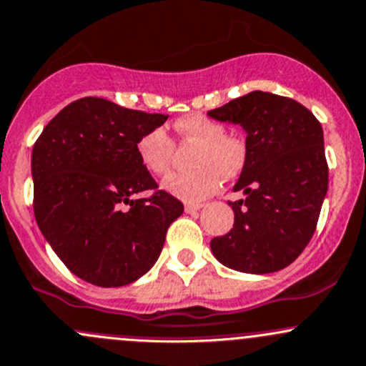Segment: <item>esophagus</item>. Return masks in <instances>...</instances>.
<instances>
[{"label": "esophagus", "mask_w": 366, "mask_h": 366, "mask_svg": "<svg viewBox=\"0 0 366 366\" xmlns=\"http://www.w3.org/2000/svg\"><path fill=\"white\" fill-rule=\"evenodd\" d=\"M200 209H202V204H184V211H187L188 214L197 213Z\"/></svg>", "instance_id": "34e87169"}]
</instances>
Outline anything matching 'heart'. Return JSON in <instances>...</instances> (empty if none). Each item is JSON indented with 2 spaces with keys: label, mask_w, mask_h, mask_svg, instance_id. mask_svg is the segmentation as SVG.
<instances>
[{
  "label": "heart",
  "mask_w": 366,
  "mask_h": 366,
  "mask_svg": "<svg viewBox=\"0 0 366 366\" xmlns=\"http://www.w3.org/2000/svg\"><path fill=\"white\" fill-rule=\"evenodd\" d=\"M174 131L182 141L197 143L192 157L195 169L169 174L162 182L167 194L184 202H199L213 195L222 187L223 178L230 179L241 172L246 159L244 144L237 137L227 136L219 122L200 113H190L174 122ZM136 152L139 162L152 174H166L171 167L172 141L164 129H152L141 136Z\"/></svg>",
  "instance_id": "obj_1"
}]
</instances>
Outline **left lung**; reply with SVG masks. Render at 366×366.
I'll return each instance as SVG.
<instances>
[{"instance_id": "1", "label": "left lung", "mask_w": 366, "mask_h": 366, "mask_svg": "<svg viewBox=\"0 0 366 366\" xmlns=\"http://www.w3.org/2000/svg\"><path fill=\"white\" fill-rule=\"evenodd\" d=\"M241 125L246 159L230 202L234 229L211 241L214 258L232 270L270 274L297 260L309 244L328 192L321 124L305 106L254 92L207 112Z\"/></svg>"}]
</instances>
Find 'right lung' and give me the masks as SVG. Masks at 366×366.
Here are the masks:
<instances>
[{"instance_id":"1","label":"right lung","mask_w":366,"mask_h":366,"mask_svg":"<svg viewBox=\"0 0 366 366\" xmlns=\"http://www.w3.org/2000/svg\"><path fill=\"white\" fill-rule=\"evenodd\" d=\"M169 115L127 109L101 97L68 104L33 147L34 218L69 270L90 285L134 282L159 260L183 204L155 190L136 144Z\"/></svg>"}]
</instances>
